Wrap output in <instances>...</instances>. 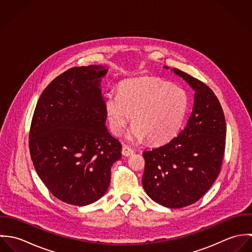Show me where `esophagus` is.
Masks as SVG:
<instances>
[{"label": "esophagus", "instance_id": "obj_1", "mask_svg": "<svg viewBox=\"0 0 252 252\" xmlns=\"http://www.w3.org/2000/svg\"><path fill=\"white\" fill-rule=\"evenodd\" d=\"M121 153H122V155H124V156H130V155H132V154L134 153V150H133L132 148L128 147L127 145H123L122 150H121Z\"/></svg>", "mask_w": 252, "mask_h": 252}]
</instances>
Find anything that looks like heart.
<instances>
[{
    "label": "heart",
    "mask_w": 252,
    "mask_h": 252,
    "mask_svg": "<svg viewBox=\"0 0 252 252\" xmlns=\"http://www.w3.org/2000/svg\"><path fill=\"white\" fill-rule=\"evenodd\" d=\"M104 106L111 132L120 136L130 121L128 139L162 144L180 131L189 97L180 86L158 77L134 79L121 83L118 94L108 93Z\"/></svg>",
    "instance_id": "1"
}]
</instances>
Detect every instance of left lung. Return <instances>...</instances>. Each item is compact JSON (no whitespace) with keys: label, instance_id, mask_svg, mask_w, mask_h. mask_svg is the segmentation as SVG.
Wrapping results in <instances>:
<instances>
[{"label":"left lung","instance_id":"8db88e82","mask_svg":"<svg viewBox=\"0 0 252 252\" xmlns=\"http://www.w3.org/2000/svg\"><path fill=\"white\" fill-rule=\"evenodd\" d=\"M173 72L194 90L193 110L177 137L144 151L142 181L154 202L179 209L196 203L216 181L224 155L226 122L221 105L209 86L178 69Z\"/></svg>","mask_w":252,"mask_h":252}]
</instances>
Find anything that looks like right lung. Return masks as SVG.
Here are the masks:
<instances>
[{
    "instance_id": "add662e5",
    "label": "right lung",
    "mask_w": 252,
    "mask_h": 252,
    "mask_svg": "<svg viewBox=\"0 0 252 252\" xmlns=\"http://www.w3.org/2000/svg\"><path fill=\"white\" fill-rule=\"evenodd\" d=\"M108 68L74 67L41 93L29 147L36 174L54 197L86 206L105 195L121 144L108 133L101 81Z\"/></svg>"
}]
</instances>
